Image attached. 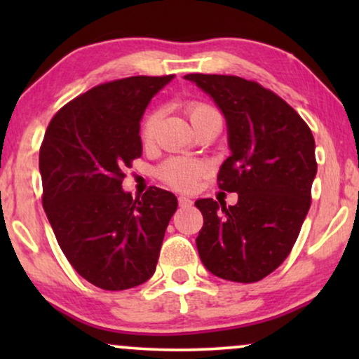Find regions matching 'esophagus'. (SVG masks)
Returning <instances> with one entry per match:
<instances>
[{
    "label": "esophagus",
    "instance_id": "1",
    "mask_svg": "<svg viewBox=\"0 0 359 359\" xmlns=\"http://www.w3.org/2000/svg\"><path fill=\"white\" fill-rule=\"evenodd\" d=\"M178 203H180L181 208H188V205L193 204V201H191V198H188V196H180Z\"/></svg>",
    "mask_w": 359,
    "mask_h": 359
}]
</instances>
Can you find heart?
Returning a JSON list of instances; mask_svg holds the SVG:
<instances>
[{
	"mask_svg": "<svg viewBox=\"0 0 359 359\" xmlns=\"http://www.w3.org/2000/svg\"><path fill=\"white\" fill-rule=\"evenodd\" d=\"M214 109L203 102H191L188 106V114L191 122L198 119V117L209 114ZM156 122H158V114H150L144 122V129H142V137L145 142H150L154 137ZM203 173V165L198 161H191L184 158H175L166 161V163L160 168V175L166 183L180 189H188L191 186H194L198 176Z\"/></svg>",
	"mask_w": 359,
	"mask_h": 359,
	"instance_id": "1",
	"label": "heart"
}]
</instances>
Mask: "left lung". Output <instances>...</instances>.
Here are the masks:
<instances>
[{
    "label": "left lung",
    "mask_w": 359,
    "mask_h": 359,
    "mask_svg": "<svg viewBox=\"0 0 359 359\" xmlns=\"http://www.w3.org/2000/svg\"><path fill=\"white\" fill-rule=\"evenodd\" d=\"M227 124L230 156L219 188L237 193L235 205L198 199L204 225L199 258L214 276L257 283L287 258L311 208L317 175L316 140L302 117L258 83L240 76L191 73Z\"/></svg>",
    "instance_id": "left-lung-1"
}]
</instances>
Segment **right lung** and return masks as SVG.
Listing matches in <instances>:
<instances>
[{"label": "right lung", "instance_id": "1", "mask_svg": "<svg viewBox=\"0 0 359 359\" xmlns=\"http://www.w3.org/2000/svg\"><path fill=\"white\" fill-rule=\"evenodd\" d=\"M130 76L91 88L62 107L39 154L47 219L76 273L106 291L144 284L155 273L178 199L150 188L134 199L124 170L142 155L140 121L173 80Z\"/></svg>", "mask_w": 359, "mask_h": 359}]
</instances>
